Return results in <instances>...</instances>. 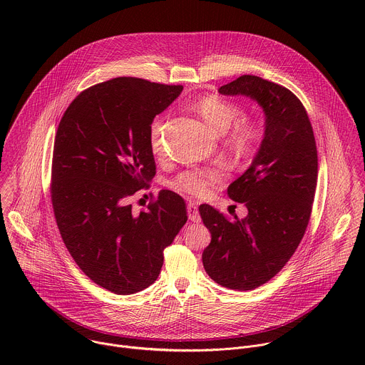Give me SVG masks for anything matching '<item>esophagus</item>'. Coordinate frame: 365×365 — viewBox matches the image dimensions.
Wrapping results in <instances>:
<instances>
[{"label": "esophagus", "mask_w": 365, "mask_h": 365, "mask_svg": "<svg viewBox=\"0 0 365 365\" xmlns=\"http://www.w3.org/2000/svg\"><path fill=\"white\" fill-rule=\"evenodd\" d=\"M187 215H189V220L192 222H200V217H199V211H197V206L192 202H189L187 205Z\"/></svg>", "instance_id": "obj_1"}]
</instances>
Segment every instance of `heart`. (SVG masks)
Instances as JSON below:
<instances>
[{
  "label": "heart",
  "mask_w": 365,
  "mask_h": 365,
  "mask_svg": "<svg viewBox=\"0 0 365 365\" xmlns=\"http://www.w3.org/2000/svg\"><path fill=\"white\" fill-rule=\"evenodd\" d=\"M196 110L205 123L218 134L227 133L225 143L230 151L237 158H248L262 141V125L252 120L241 118L242 110L235 102L222 99L215 95L203 96L196 102ZM163 118H155L150 125V147L151 151L162 158L165 153L163 144ZM222 178V170L214 169H195L180 173L172 186L180 192L200 197L210 192L211 186Z\"/></svg>",
  "instance_id": "1"
}]
</instances>
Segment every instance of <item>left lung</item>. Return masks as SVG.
<instances>
[{
	"mask_svg": "<svg viewBox=\"0 0 365 365\" xmlns=\"http://www.w3.org/2000/svg\"><path fill=\"white\" fill-rule=\"evenodd\" d=\"M218 92L257 101L266 130L251 166L228 186L248 215L230 221L211 205L199 206L212 237L202 263L218 284L252 290L286 266L304 235L318 180L317 141L303 103L287 88L242 75Z\"/></svg>",
	"mask_w": 365,
	"mask_h": 365,
	"instance_id": "1",
	"label": "left lung"
}]
</instances>
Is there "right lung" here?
Listing matches in <instances>:
<instances>
[{"instance_id": "obj_1", "label": "right lung", "mask_w": 365, "mask_h": 365, "mask_svg": "<svg viewBox=\"0 0 365 365\" xmlns=\"http://www.w3.org/2000/svg\"><path fill=\"white\" fill-rule=\"evenodd\" d=\"M182 89L114 78L82 91L58 127L50 183L58 228L79 269L115 294L155 282L165 248L187 221L185 200L172 190L138 215L128 205L155 175L150 125Z\"/></svg>"}]
</instances>
